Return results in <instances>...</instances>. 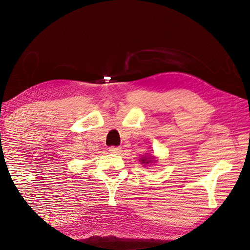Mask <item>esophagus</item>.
Segmentation results:
<instances>
[{
    "instance_id": "obj_1",
    "label": "esophagus",
    "mask_w": 250,
    "mask_h": 250,
    "mask_svg": "<svg viewBox=\"0 0 250 250\" xmlns=\"http://www.w3.org/2000/svg\"><path fill=\"white\" fill-rule=\"evenodd\" d=\"M109 151L111 153H115V155H120L121 152V147H115V146H111L109 147Z\"/></svg>"
}]
</instances>
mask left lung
<instances>
[{"label": "left lung", "instance_id": "1", "mask_svg": "<svg viewBox=\"0 0 250 250\" xmlns=\"http://www.w3.org/2000/svg\"><path fill=\"white\" fill-rule=\"evenodd\" d=\"M140 161L143 164H149V163H152V162H156L157 160L153 159V156H145V157H142Z\"/></svg>", "mask_w": 250, "mask_h": 250}]
</instances>
